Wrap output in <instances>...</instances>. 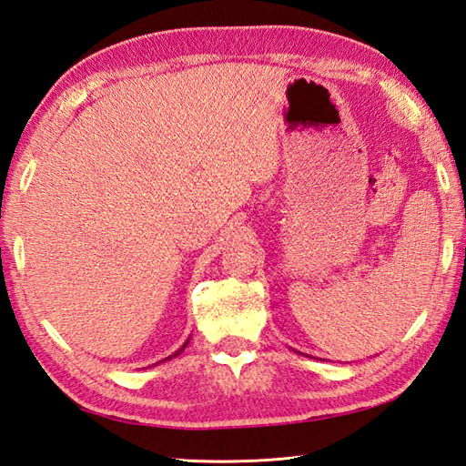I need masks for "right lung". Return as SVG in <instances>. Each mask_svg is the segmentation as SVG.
I'll return each mask as SVG.
<instances>
[{
  "instance_id": "right-lung-1",
  "label": "right lung",
  "mask_w": 466,
  "mask_h": 466,
  "mask_svg": "<svg viewBox=\"0 0 466 466\" xmlns=\"http://www.w3.org/2000/svg\"><path fill=\"white\" fill-rule=\"evenodd\" d=\"M186 346H187V340H186V344H184V346H182V349H180V350H177V352H176V354H172V356H177V354H180V352H182V350H184V349H186ZM172 356H167V359H172ZM167 359H166V360H167Z\"/></svg>"
}]
</instances>
